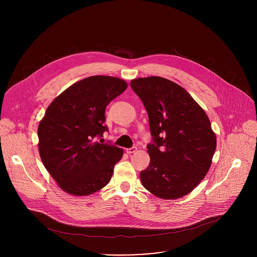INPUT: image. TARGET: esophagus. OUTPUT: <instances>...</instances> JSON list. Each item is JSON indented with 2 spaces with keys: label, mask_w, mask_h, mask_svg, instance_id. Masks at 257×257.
Here are the masks:
<instances>
[{
  "label": "esophagus",
  "mask_w": 257,
  "mask_h": 257,
  "mask_svg": "<svg viewBox=\"0 0 257 257\" xmlns=\"http://www.w3.org/2000/svg\"><path fill=\"white\" fill-rule=\"evenodd\" d=\"M137 151V148H136V146H132V148H130V149H126L125 150V152L127 153V154H134L135 152Z\"/></svg>",
  "instance_id": "1"
}]
</instances>
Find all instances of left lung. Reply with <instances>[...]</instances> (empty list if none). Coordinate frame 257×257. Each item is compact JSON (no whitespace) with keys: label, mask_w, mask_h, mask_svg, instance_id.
<instances>
[{"label":"left lung","mask_w":257,"mask_h":257,"mask_svg":"<svg viewBox=\"0 0 257 257\" xmlns=\"http://www.w3.org/2000/svg\"><path fill=\"white\" fill-rule=\"evenodd\" d=\"M149 115L153 143L150 166L140 173L143 187L163 199L190 193L207 174L216 148L203 108L177 83L159 76L131 80Z\"/></svg>","instance_id":"left-lung-1"}]
</instances>
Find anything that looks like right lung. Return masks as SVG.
<instances>
[{
	"mask_svg": "<svg viewBox=\"0 0 257 257\" xmlns=\"http://www.w3.org/2000/svg\"><path fill=\"white\" fill-rule=\"evenodd\" d=\"M127 88L112 76H90L58 95L40 122L39 151L45 168L65 192L90 195L112 178L123 150L94 141L107 127L106 105Z\"/></svg>",
	"mask_w": 257,
	"mask_h": 257,
	"instance_id": "add662e5",
	"label": "right lung"
}]
</instances>
